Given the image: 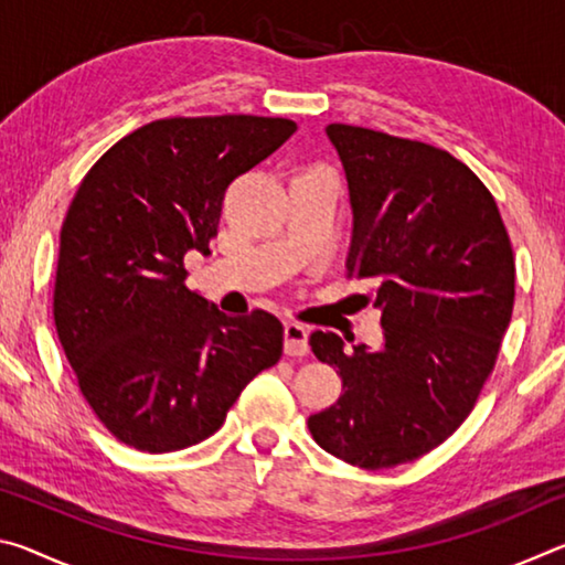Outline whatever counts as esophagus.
<instances>
[{
	"label": "esophagus",
	"mask_w": 565,
	"mask_h": 565,
	"mask_svg": "<svg viewBox=\"0 0 565 565\" xmlns=\"http://www.w3.org/2000/svg\"><path fill=\"white\" fill-rule=\"evenodd\" d=\"M284 353L286 356H306L309 353V333L301 323H284Z\"/></svg>",
	"instance_id": "esophagus-1"
}]
</instances>
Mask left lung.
I'll list each match as a JSON object with an SVG mask.
<instances>
[{"instance_id": "obj_1", "label": "left lung", "mask_w": 565, "mask_h": 565, "mask_svg": "<svg viewBox=\"0 0 565 565\" xmlns=\"http://www.w3.org/2000/svg\"><path fill=\"white\" fill-rule=\"evenodd\" d=\"M353 214L349 276L371 284L384 343L347 349L313 331L343 394L309 416L323 451L394 468L444 444L471 414L509 329L515 262L491 191L448 151L329 124Z\"/></svg>"}]
</instances>
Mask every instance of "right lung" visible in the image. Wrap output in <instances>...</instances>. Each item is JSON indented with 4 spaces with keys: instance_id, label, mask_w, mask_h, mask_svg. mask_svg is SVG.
Here are the masks:
<instances>
[{
    "instance_id": "right-lung-1",
    "label": "right lung",
    "mask_w": 565,
    "mask_h": 565,
    "mask_svg": "<svg viewBox=\"0 0 565 565\" xmlns=\"http://www.w3.org/2000/svg\"><path fill=\"white\" fill-rule=\"evenodd\" d=\"M291 119H159L117 141L76 189L60 234L54 323L79 388L121 444L194 446L284 351L266 311L226 317L184 286L228 184L274 154Z\"/></svg>"
}]
</instances>
